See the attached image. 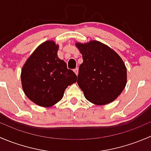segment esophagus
<instances>
[{"label": "esophagus", "mask_w": 151, "mask_h": 151, "mask_svg": "<svg viewBox=\"0 0 151 151\" xmlns=\"http://www.w3.org/2000/svg\"><path fill=\"white\" fill-rule=\"evenodd\" d=\"M74 72L75 73L76 75L77 76V74H78V68H75V69H74Z\"/></svg>", "instance_id": "34e87169"}]
</instances>
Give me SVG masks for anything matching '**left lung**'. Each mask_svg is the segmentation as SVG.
Returning <instances> with one entry per match:
<instances>
[{
	"label": "left lung",
	"instance_id": "1",
	"mask_svg": "<svg viewBox=\"0 0 151 151\" xmlns=\"http://www.w3.org/2000/svg\"><path fill=\"white\" fill-rule=\"evenodd\" d=\"M83 55L77 84L85 98L95 104L113 101L126 85V68L119 55L97 41L76 44Z\"/></svg>",
	"mask_w": 151,
	"mask_h": 151
}]
</instances>
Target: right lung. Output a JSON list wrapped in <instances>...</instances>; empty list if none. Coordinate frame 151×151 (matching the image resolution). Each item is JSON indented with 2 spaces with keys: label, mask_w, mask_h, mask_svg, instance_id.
Returning <instances> with one entry per match:
<instances>
[{
  "label": "right lung",
  "mask_w": 151,
  "mask_h": 151,
  "mask_svg": "<svg viewBox=\"0 0 151 151\" xmlns=\"http://www.w3.org/2000/svg\"><path fill=\"white\" fill-rule=\"evenodd\" d=\"M58 45L47 41L29 57L21 73L24 93L35 104L51 106L63 98L68 85L77 82V75L58 57Z\"/></svg>",
  "instance_id": "add662e5"
}]
</instances>
